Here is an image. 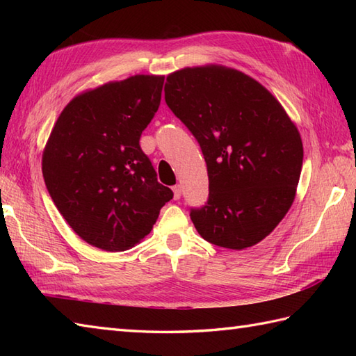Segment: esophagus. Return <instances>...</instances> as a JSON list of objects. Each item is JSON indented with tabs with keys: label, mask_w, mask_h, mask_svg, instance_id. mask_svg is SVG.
<instances>
[{
	"label": "esophagus",
	"mask_w": 356,
	"mask_h": 356,
	"mask_svg": "<svg viewBox=\"0 0 356 356\" xmlns=\"http://www.w3.org/2000/svg\"><path fill=\"white\" fill-rule=\"evenodd\" d=\"M172 193H174V200H179L180 199V186L179 185L172 186Z\"/></svg>",
	"instance_id": "34e87169"
}]
</instances>
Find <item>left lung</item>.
Here are the masks:
<instances>
[{
	"instance_id": "1",
	"label": "left lung",
	"mask_w": 356,
	"mask_h": 356,
	"mask_svg": "<svg viewBox=\"0 0 356 356\" xmlns=\"http://www.w3.org/2000/svg\"><path fill=\"white\" fill-rule=\"evenodd\" d=\"M165 101L207 162L208 202L190 213L195 229L222 248L257 245L295 199L303 165L297 127L260 82L223 65L168 74Z\"/></svg>"
}]
</instances>
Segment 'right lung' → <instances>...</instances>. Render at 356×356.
Segmentation results:
<instances>
[{
  "label": "right lung",
  "instance_id": "1",
  "mask_svg": "<svg viewBox=\"0 0 356 356\" xmlns=\"http://www.w3.org/2000/svg\"><path fill=\"white\" fill-rule=\"evenodd\" d=\"M163 79L136 74L78 95L45 143L42 176L53 203L82 240L104 251L139 243L172 199L139 145Z\"/></svg>",
  "mask_w": 356,
  "mask_h": 356
}]
</instances>
